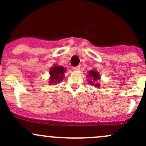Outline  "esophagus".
Instances as JSON below:
<instances>
[{"instance_id": "esophagus-1", "label": "esophagus", "mask_w": 146, "mask_h": 146, "mask_svg": "<svg viewBox=\"0 0 146 146\" xmlns=\"http://www.w3.org/2000/svg\"><path fill=\"white\" fill-rule=\"evenodd\" d=\"M80 69V66H75V67H73V70H79Z\"/></svg>"}]
</instances>
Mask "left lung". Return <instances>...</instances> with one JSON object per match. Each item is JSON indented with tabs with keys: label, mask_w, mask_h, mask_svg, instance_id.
<instances>
[{
	"label": "left lung",
	"mask_w": 146,
	"mask_h": 146,
	"mask_svg": "<svg viewBox=\"0 0 146 146\" xmlns=\"http://www.w3.org/2000/svg\"><path fill=\"white\" fill-rule=\"evenodd\" d=\"M88 78H91L93 80L94 82H96L97 80H98V79H100V73H98L97 70H90L89 73H88ZM90 83L92 84V85H94V86L96 87V88H100V85L99 83H98V82H95V83H92V82L91 81V80H89Z\"/></svg>",
	"instance_id": "obj_1"
}]
</instances>
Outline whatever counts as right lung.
<instances>
[{
    "label": "right lung",
    "instance_id": "1",
    "mask_svg": "<svg viewBox=\"0 0 146 146\" xmlns=\"http://www.w3.org/2000/svg\"><path fill=\"white\" fill-rule=\"evenodd\" d=\"M66 71V69H64L62 66H54L51 68L50 70V84H57L58 82L63 80L64 78V73Z\"/></svg>",
    "mask_w": 146,
    "mask_h": 146
}]
</instances>
